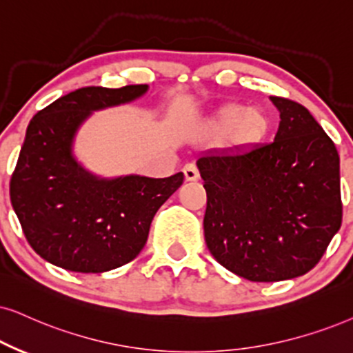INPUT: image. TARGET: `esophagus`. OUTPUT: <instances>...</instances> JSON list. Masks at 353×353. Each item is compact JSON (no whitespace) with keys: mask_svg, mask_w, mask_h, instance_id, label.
Returning <instances> with one entry per match:
<instances>
[{"mask_svg":"<svg viewBox=\"0 0 353 353\" xmlns=\"http://www.w3.org/2000/svg\"><path fill=\"white\" fill-rule=\"evenodd\" d=\"M184 177H185V181H199L200 174H199L197 166H195V164H192V163L185 164V166H184Z\"/></svg>","mask_w":353,"mask_h":353,"instance_id":"esophagus-1","label":"esophagus"}]
</instances>
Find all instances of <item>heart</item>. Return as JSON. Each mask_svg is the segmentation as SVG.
<instances>
[{"label": "heart", "mask_w": 353, "mask_h": 353, "mask_svg": "<svg viewBox=\"0 0 353 353\" xmlns=\"http://www.w3.org/2000/svg\"><path fill=\"white\" fill-rule=\"evenodd\" d=\"M269 119L261 110L246 105H226L215 115L212 122V130L215 133L236 132V137L243 143H254L269 132Z\"/></svg>", "instance_id": "b5f03b06"}]
</instances>
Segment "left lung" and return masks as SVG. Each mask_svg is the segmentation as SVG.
I'll return each mask as SVG.
<instances>
[{
	"instance_id": "left-lung-1",
	"label": "left lung",
	"mask_w": 353,
	"mask_h": 353,
	"mask_svg": "<svg viewBox=\"0 0 353 353\" xmlns=\"http://www.w3.org/2000/svg\"><path fill=\"white\" fill-rule=\"evenodd\" d=\"M270 101L280 112L272 143L212 150L197 159L208 251L251 282L305 275L342 223L336 145L306 107Z\"/></svg>"
}]
</instances>
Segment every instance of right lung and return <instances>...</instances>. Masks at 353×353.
Segmentation results:
<instances>
[{"label":"right lung","mask_w":353,"mask_h":353,"mask_svg":"<svg viewBox=\"0 0 353 353\" xmlns=\"http://www.w3.org/2000/svg\"><path fill=\"white\" fill-rule=\"evenodd\" d=\"M146 91L148 84L81 88L30 120L10 195L30 248L50 264L101 274L133 261L156 212L184 182L182 172L164 179L137 174L107 179L74 158V137L92 112L128 104Z\"/></svg>","instance_id":"right-lung-1"}]
</instances>
